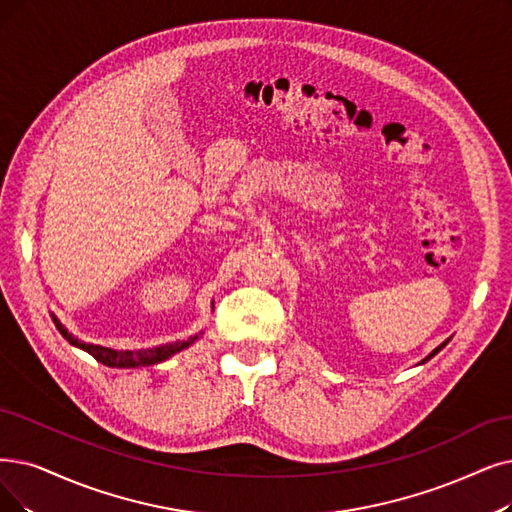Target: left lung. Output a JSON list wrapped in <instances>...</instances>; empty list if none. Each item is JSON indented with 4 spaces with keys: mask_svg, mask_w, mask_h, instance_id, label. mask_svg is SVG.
Instances as JSON below:
<instances>
[{
    "mask_svg": "<svg viewBox=\"0 0 512 512\" xmlns=\"http://www.w3.org/2000/svg\"><path fill=\"white\" fill-rule=\"evenodd\" d=\"M445 344H447V340H445V342H443V344H441V346H437V349H435V351H433V353H431V355H428V357H426V359H424V361H428V359H431V357H435V355H437V353H439V351H441V349H443V346H445ZM424 361H422V363H424Z\"/></svg>",
    "mask_w": 512,
    "mask_h": 512,
    "instance_id": "8db88e82",
    "label": "left lung"
}]
</instances>
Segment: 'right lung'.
<instances>
[{"instance_id":"obj_1","label":"right lung","mask_w":512,"mask_h":512,"mask_svg":"<svg viewBox=\"0 0 512 512\" xmlns=\"http://www.w3.org/2000/svg\"><path fill=\"white\" fill-rule=\"evenodd\" d=\"M58 332L63 334L69 344L77 346V349L90 353L96 361L105 363L109 367H145V365H155V363H161L166 361L168 357L185 351L187 346H191L197 336H191L189 340H176V342H170V344H161V346H155V349H140V351H115V349H107V346H98V344H88V342H81L79 338H75L73 334L67 332V327L60 323L56 317H52Z\"/></svg>"}]
</instances>
